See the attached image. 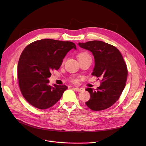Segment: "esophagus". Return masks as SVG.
I'll return each mask as SVG.
<instances>
[{"label":"esophagus","mask_w":146,"mask_h":146,"mask_svg":"<svg viewBox=\"0 0 146 146\" xmlns=\"http://www.w3.org/2000/svg\"><path fill=\"white\" fill-rule=\"evenodd\" d=\"M73 89L74 90L77 91V92H81V91L84 90V89H83V88H73Z\"/></svg>","instance_id":"34e87169"}]
</instances>
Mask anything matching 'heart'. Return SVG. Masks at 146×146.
Listing matches in <instances>:
<instances>
[{"label": "heart", "mask_w": 146, "mask_h": 146, "mask_svg": "<svg viewBox=\"0 0 146 146\" xmlns=\"http://www.w3.org/2000/svg\"><path fill=\"white\" fill-rule=\"evenodd\" d=\"M78 57H79V60H81V59H84V58H86L90 57V56L88 53H87L86 52H81V53L79 54ZM70 80L72 82H74L76 81V80L74 79H71Z\"/></svg>", "instance_id": "b5f03b06"}]
</instances>
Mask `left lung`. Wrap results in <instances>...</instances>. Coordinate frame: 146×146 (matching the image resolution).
I'll return each mask as SVG.
<instances>
[{
	"label": "left lung",
	"mask_w": 146,
	"mask_h": 146,
	"mask_svg": "<svg viewBox=\"0 0 146 146\" xmlns=\"http://www.w3.org/2000/svg\"><path fill=\"white\" fill-rule=\"evenodd\" d=\"M78 44L92 53L95 67L92 75L102 79L97 89H86L90 95L86 104L94 111L108 108L117 101L125 86L128 71L124 58L115 47L101 41Z\"/></svg>",
	"instance_id": "1"
}]
</instances>
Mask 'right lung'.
I'll list each match as a JSON object with an SVG mask.
<instances>
[{
  "mask_svg": "<svg viewBox=\"0 0 146 146\" xmlns=\"http://www.w3.org/2000/svg\"><path fill=\"white\" fill-rule=\"evenodd\" d=\"M72 48L76 50L72 42L51 39L35 41L27 46L18 61V77L21 93L28 103L45 110L59 101L67 86H51L48 79Z\"/></svg>",
  "mask_w": 146,
  "mask_h": 146,
  "instance_id": "right-lung-1",
  "label": "right lung"
}]
</instances>
